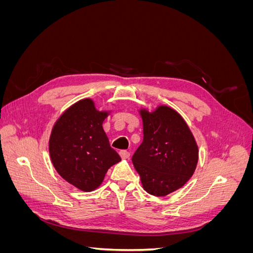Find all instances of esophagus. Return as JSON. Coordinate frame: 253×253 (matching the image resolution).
Masks as SVG:
<instances>
[{"label": "esophagus", "mask_w": 253, "mask_h": 253, "mask_svg": "<svg viewBox=\"0 0 253 253\" xmlns=\"http://www.w3.org/2000/svg\"><path fill=\"white\" fill-rule=\"evenodd\" d=\"M119 155H120L121 158L126 159V158L129 157V152L126 151V150H121V151L119 152Z\"/></svg>", "instance_id": "esophagus-1"}]
</instances>
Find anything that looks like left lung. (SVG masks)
<instances>
[{
    "instance_id": "left-lung-1",
    "label": "left lung",
    "mask_w": 253,
    "mask_h": 253,
    "mask_svg": "<svg viewBox=\"0 0 253 253\" xmlns=\"http://www.w3.org/2000/svg\"><path fill=\"white\" fill-rule=\"evenodd\" d=\"M143 140L132 163L148 193L166 196L181 188L193 175L198 160L194 137L180 115L162 105L140 111Z\"/></svg>"
}]
</instances>
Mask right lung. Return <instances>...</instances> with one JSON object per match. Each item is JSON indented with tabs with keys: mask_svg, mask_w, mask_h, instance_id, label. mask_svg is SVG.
<instances>
[{
	"mask_svg": "<svg viewBox=\"0 0 253 253\" xmlns=\"http://www.w3.org/2000/svg\"><path fill=\"white\" fill-rule=\"evenodd\" d=\"M106 116V112L95 109L93 100L83 99L61 115L51 131L53 167L66 181L85 192L100 186L105 173L121 160L103 131Z\"/></svg>",
	"mask_w": 253,
	"mask_h": 253,
	"instance_id": "obj_1",
	"label": "right lung"
}]
</instances>
